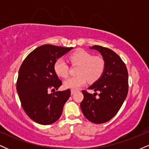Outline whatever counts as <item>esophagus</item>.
<instances>
[{
	"label": "esophagus",
	"instance_id": "34e87169",
	"mask_svg": "<svg viewBox=\"0 0 149 149\" xmlns=\"http://www.w3.org/2000/svg\"><path fill=\"white\" fill-rule=\"evenodd\" d=\"M76 92V90H71V95H73V94H75Z\"/></svg>",
	"mask_w": 149,
	"mask_h": 149
}]
</instances>
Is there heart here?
Here are the masks:
<instances>
[{
	"mask_svg": "<svg viewBox=\"0 0 149 149\" xmlns=\"http://www.w3.org/2000/svg\"><path fill=\"white\" fill-rule=\"evenodd\" d=\"M73 64H79L77 73L78 76L71 77L64 82L65 88L76 90L86 84L98 80L105 69V61L100 56H93L84 49H78L69 56ZM54 71L58 76L66 78L69 76V66L62 58H59L54 64Z\"/></svg>",
	"mask_w": 149,
	"mask_h": 149,
	"instance_id": "b5f03b06",
	"label": "heart"
}]
</instances>
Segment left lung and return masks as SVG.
<instances>
[{
  "label": "left lung",
  "mask_w": 149,
  "mask_h": 149,
  "mask_svg": "<svg viewBox=\"0 0 149 149\" xmlns=\"http://www.w3.org/2000/svg\"><path fill=\"white\" fill-rule=\"evenodd\" d=\"M90 49L101 53L105 61V69L102 77L88 88L98 92L88 93L83 90V100L80 108L83 115L90 122L104 123L116 115L122 107L128 92V72L127 67L115 52L107 47L94 45Z\"/></svg>",
  "instance_id": "obj_1"
}]
</instances>
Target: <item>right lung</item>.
Instances as JSON below:
<instances>
[{
	"mask_svg": "<svg viewBox=\"0 0 149 149\" xmlns=\"http://www.w3.org/2000/svg\"><path fill=\"white\" fill-rule=\"evenodd\" d=\"M73 47L43 45L25 58L19 70L17 91L22 108L31 119L41 125L56 122L71 95L69 89L57 90L62 83L54 71L55 61Z\"/></svg>",
	"mask_w": 149,
	"mask_h": 149,
	"instance_id": "obj_1",
	"label": "right lung"
}]
</instances>
